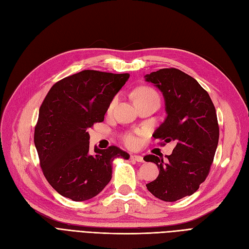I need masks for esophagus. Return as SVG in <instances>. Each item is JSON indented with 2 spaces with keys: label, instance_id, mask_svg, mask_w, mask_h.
<instances>
[{
  "label": "esophagus",
  "instance_id": "obj_1",
  "mask_svg": "<svg viewBox=\"0 0 249 249\" xmlns=\"http://www.w3.org/2000/svg\"><path fill=\"white\" fill-rule=\"evenodd\" d=\"M130 159L134 162H143V157H141L139 155H131Z\"/></svg>",
  "mask_w": 249,
  "mask_h": 249
}]
</instances>
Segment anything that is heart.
<instances>
[{"mask_svg": "<svg viewBox=\"0 0 249 249\" xmlns=\"http://www.w3.org/2000/svg\"><path fill=\"white\" fill-rule=\"evenodd\" d=\"M133 96H134L135 102L142 101V100H147V99L159 100V96H158V94H157L155 90H153L152 88H148V87H141V88L137 89L136 91L133 93ZM117 101H118L117 96L113 97V100L110 102V105H109V111H111L113 108L115 107ZM123 139H124V142L125 143V145H127L129 147L137 146L138 143H139V139L137 137L136 133H127V134L124 135Z\"/></svg>", "mask_w": 249, "mask_h": 249, "instance_id": "obj_1", "label": "heart"}]
</instances>
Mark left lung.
<instances>
[{
	"instance_id": "obj_1",
	"label": "left lung",
	"mask_w": 249,
	"mask_h": 249,
	"mask_svg": "<svg viewBox=\"0 0 249 249\" xmlns=\"http://www.w3.org/2000/svg\"><path fill=\"white\" fill-rule=\"evenodd\" d=\"M145 81L163 93L167 113L153 136L177 144L165 162L154 155L143 158L160 169L146 188L157 198L176 201L192 195L209 175L219 139L216 110L206 90L182 71L162 69Z\"/></svg>"
}]
</instances>
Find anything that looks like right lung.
<instances>
[{
  "mask_svg": "<svg viewBox=\"0 0 249 249\" xmlns=\"http://www.w3.org/2000/svg\"><path fill=\"white\" fill-rule=\"evenodd\" d=\"M129 73L82 71L58 81L43 100L34 143L44 177L62 196L74 201L94 197L112 178L116 158L130 155L117 146L89 150V127L104 122L110 102Z\"/></svg>",
  "mask_w": 249,
  "mask_h": 249,
  "instance_id": "obj_1",
  "label": "right lung"
}]
</instances>
